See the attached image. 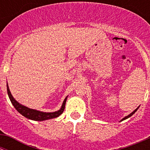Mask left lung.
<instances>
[{"label": "left lung", "instance_id": "8db88e82", "mask_svg": "<svg viewBox=\"0 0 150 150\" xmlns=\"http://www.w3.org/2000/svg\"><path fill=\"white\" fill-rule=\"evenodd\" d=\"M139 107H137V109H136V110H134V112H131V114H130V115H128V116H126V117H124V118H122V120H121V121H122V120H125V119L128 118V117H131V116H132V115H134V113H135V112H137V110H138V109H139Z\"/></svg>", "mask_w": 150, "mask_h": 150}]
</instances>
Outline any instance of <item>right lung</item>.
<instances>
[{
    "label": "right lung",
    "mask_w": 150,
    "mask_h": 150,
    "mask_svg": "<svg viewBox=\"0 0 150 150\" xmlns=\"http://www.w3.org/2000/svg\"><path fill=\"white\" fill-rule=\"evenodd\" d=\"M7 92H8V97H9L11 102L13 104V107H15L16 110L20 113L21 115L24 116V117H27V118L33 120H38V121H43V120H48V119L55 118V117H59L62 112H64V107H65V104L67 96L64 99V102H63L62 107L60 108L59 110L57 112H43L38 111V110H33V109H30L28 107H25V106L22 105V104H19V102H16L13 97V96L11 93L9 88H8V83H7Z\"/></svg>",
    "instance_id": "add662e5"
}]
</instances>
